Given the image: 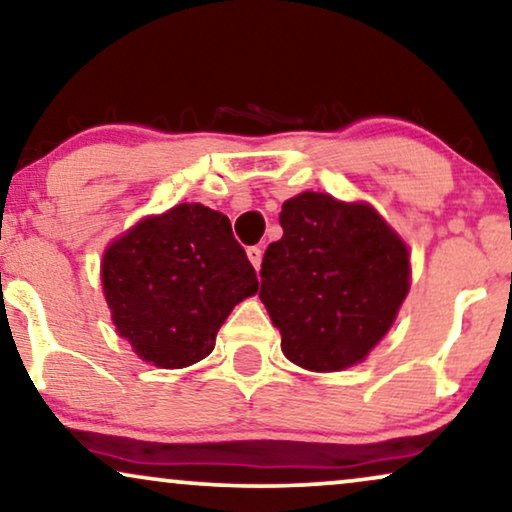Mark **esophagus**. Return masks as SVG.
Returning a JSON list of instances; mask_svg holds the SVG:
<instances>
[{
  "mask_svg": "<svg viewBox=\"0 0 512 512\" xmlns=\"http://www.w3.org/2000/svg\"><path fill=\"white\" fill-rule=\"evenodd\" d=\"M247 258H249L251 265H254L256 270L261 268V261H263V251H261V247H249V249H247Z\"/></svg>",
  "mask_w": 512,
  "mask_h": 512,
  "instance_id": "obj_1",
  "label": "esophagus"
}]
</instances>
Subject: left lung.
Listing matches in <instances>:
<instances>
[{
    "label": "left lung",
    "mask_w": 512,
    "mask_h": 512,
    "mask_svg": "<svg viewBox=\"0 0 512 512\" xmlns=\"http://www.w3.org/2000/svg\"><path fill=\"white\" fill-rule=\"evenodd\" d=\"M282 240L265 249L261 296L300 368L331 373L366 359L410 289L401 237L368 205L300 193L279 214Z\"/></svg>",
    "instance_id": "8db88e82"
}]
</instances>
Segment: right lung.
Wrapping results in <instances>:
<instances>
[{
	"mask_svg": "<svg viewBox=\"0 0 512 512\" xmlns=\"http://www.w3.org/2000/svg\"><path fill=\"white\" fill-rule=\"evenodd\" d=\"M102 286L116 331L158 368L205 359L230 310L258 291L228 216L198 202L139 221L111 244Z\"/></svg>",
	"mask_w": 512,
	"mask_h": 512,
	"instance_id": "right-lung-1",
	"label": "right lung"
}]
</instances>
